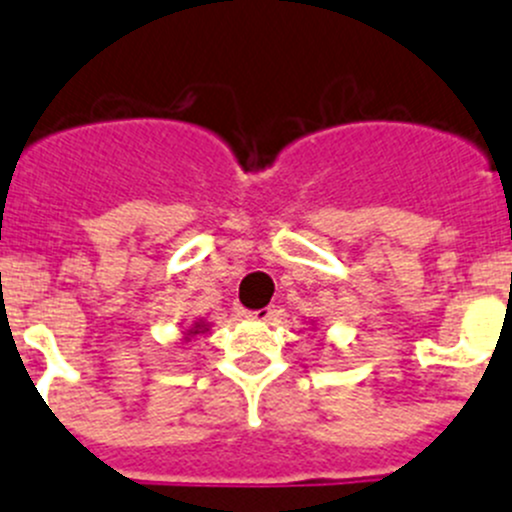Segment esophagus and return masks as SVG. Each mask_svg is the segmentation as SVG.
<instances>
[{
	"label": "esophagus",
	"mask_w": 512,
	"mask_h": 512,
	"mask_svg": "<svg viewBox=\"0 0 512 512\" xmlns=\"http://www.w3.org/2000/svg\"><path fill=\"white\" fill-rule=\"evenodd\" d=\"M247 317H250V320H257V322H272L277 317V310L275 307H262V310L247 312Z\"/></svg>",
	"instance_id": "1"
}]
</instances>
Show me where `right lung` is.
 Returning a JSON list of instances; mask_svg holds the SVG:
<instances>
[{"instance_id":"add662e5","label":"right lung","mask_w":512,"mask_h":512,"mask_svg":"<svg viewBox=\"0 0 512 512\" xmlns=\"http://www.w3.org/2000/svg\"><path fill=\"white\" fill-rule=\"evenodd\" d=\"M210 330V325H205V322H195V325L190 327V330L185 332V340H190V337H195V335H205V332Z\"/></svg>"}]
</instances>
